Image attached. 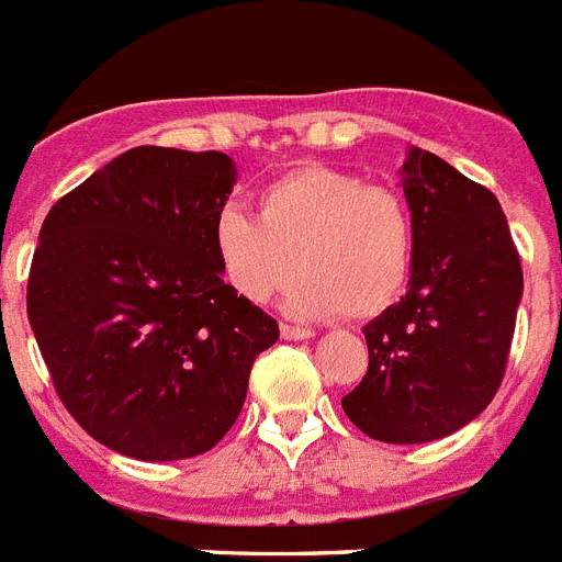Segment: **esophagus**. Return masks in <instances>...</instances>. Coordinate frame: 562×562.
I'll return each instance as SVG.
<instances>
[{
    "mask_svg": "<svg viewBox=\"0 0 562 562\" xmlns=\"http://www.w3.org/2000/svg\"><path fill=\"white\" fill-rule=\"evenodd\" d=\"M281 336L286 341H301V338H313L315 333L307 330V327H295V324H281Z\"/></svg>",
    "mask_w": 562,
    "mask_h": 562,
    "instance_id": "34e87169",
    "label": "esophagus"
}]
</instances>
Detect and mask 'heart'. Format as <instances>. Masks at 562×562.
Here are the masks:
<instances>
[{"label": "heart", "mask_w": 562, "mask_h": 562, "mask_svg": "<svg viewBox=\"0 0 562 562\" xmlns=\"http://www.w3.org/2000/svg\"><path fill=\"white\" fill-rule=\"evenodd\" d=\"M212 247L232 290L267 304L299 284L290 307L313 318H373L402 295L414 263V217L382 183L330 166H299L258 194V217L229 203Z\"/></svg>", "instance_id": "b5f03b06"}]
</instances>
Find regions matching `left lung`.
Wrapping results in <instances>:
<instances>
[{"label":"left lung","mask_w":562,"mask_h":562,"mask_svg":"<svg viewBox=\"0 0 562 562\" xmlns=\"http://www.w3.org/2000/svg\"><path fill=\"white\" fill-rule=\"evenodd\" d=\"M402 189L414 263L398 304L364 327L370 364L341 398L379 442L451 437L503 382L522 299V267L499 201L425 148H407Z\"/></svg>","instance_id":"8db88e82"}]
</instances>
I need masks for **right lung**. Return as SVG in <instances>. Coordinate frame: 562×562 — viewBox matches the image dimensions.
Returning a JSON list of instances; mask_svg holds the SVG:
<instances>
[{
  "label": "right lung",
  "instance_id": "obj_1",
  "mask_svg": "<svg viewBox=\"0 0 562 562\" xmlns=\"http://www.w3.org/2000/svg\"><path fill=\"white\" fill-rule=\"evenodd\" d=\"M238 169L224 151L137 146L50 206L27 276V322L63 405L111 451L206 453L235 425L278 322L224 284L215 215Z\"/></svg>",
  "mask_w": 562,
  "mask_h": 562
}]
</instances>
